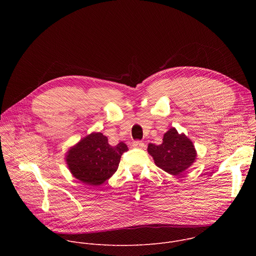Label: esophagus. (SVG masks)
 Listing matches in <instances>:
<instances>
[{
    "label": "esophagus",
    "instance_id": "1",
    "mask_svg": "<svg viewBox=\"0 0 256 256\" xmlns=\"http://www.w3.org/2000/svg\"><path fill=\"white\" fill-rule=\"evenodd\" d=\"M132 147L138 148V149H142L144 147V144L142 140H134L132 142Z\"/></svg>",
    "mask_w": 256,
    "mask_h": 256
}]
</instances>
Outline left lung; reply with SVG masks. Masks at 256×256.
Listing matches in <instances>:
<instances>
[{"instance_id": "left-lung-1", "label": "left lung", "mask_w": 256, "mask_h": 256, "mask_svg": "<svg viewBox=\"0 0 256 256\" xmlns=\"http://www.w3.org/2000/svg\"><path fill=\"white\" fill-rule=\"evenodd\" d=\"M148 153L159 168L175 176L184 172L196 159L192 142L184 134H178L175 128L164 134L161 144H149Z\"/></svg>"}]
</instances>
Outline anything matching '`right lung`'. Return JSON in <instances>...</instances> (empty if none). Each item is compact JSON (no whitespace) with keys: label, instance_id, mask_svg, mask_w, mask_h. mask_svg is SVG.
Here are the masks:
<instances>
[{"label":"right lung","instance_id":"1","mask_svg":"<svg viewBox=\"0 0 256 256\" xmlns=\"http://www.w3.org/2000/svg\"><path fill=\"white\" fill-rule=\"evenodd\" d=\"M128 150L122 142L114 147L103 134L92 132L70 147L66 162L75 178L85 184L97 186L116 173L122 155Z\"/></svg>","mask_w":256,"mask_h":256}]
</instances>
